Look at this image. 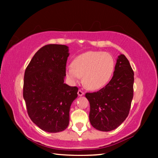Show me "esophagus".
Returning <instances> with one entry per match:
<instances>
[{"mask_svg": "<svg viewBox=\"0 0 158 158\" xmlns=\"http://www.w3.org/2000/svg\"><path fill=\"white\" fill-rule=\"evenodd\" d=\"M78 95L79 96H82V95H84V92L82 90H81V89H79V90H78Z\"/></svg>", "mask_w": 158, "mask_h": 158, "instance_id": "1", "label": "esophagus"}]
</instances>
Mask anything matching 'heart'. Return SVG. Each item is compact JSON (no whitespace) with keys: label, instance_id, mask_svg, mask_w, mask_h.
<instances>
[{"label":"heart","instance_id":"1","mask_svg":"<svg viewBox=\"0 0 158 158\" xmlns=\"http://www.w3.org/2000/svg\"><path fill=\"white\" fill-rule=\"evenodd\" d=\"M114 69V61L111 55L100 52H87L77 56L73 65L66 69L71 81L78 82L83 76L85 86L98 90L105 86L111 79Z\"/></svg>","mask_w":158,"mask_h":158}]
</instances>
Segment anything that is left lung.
<instances>
[{
    "label": "left lung",
    "instance_id": "1",
    "mask_svg": "<svg viewBox=\"0 0 158 158\" xmlns=\"http://www.w3.org/2000/svg\"><path fill=\"white\" fill-rule=\"evenodd\" d=\"M133 84L134 72L127 58L121 54L111 81L98 91L85 95L90 103L89 120L93 127L109 132L126 119L133 98Z\"/></svg>",
    "mask_w": 158,
    "mask_h": 158
}]
</instances>
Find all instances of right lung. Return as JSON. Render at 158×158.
Instances as JSON below:
<instances>
[{
    "label": "right lung",
    "instance_id": "add662e5",
    "mask_svg": "<svg viewBox=\"0 0 158 158\" xmlns=\"http://www.w3.org/2000/svg\"><path fill=\"white\" fill-rule=\"evenodd\" d=\"M68 47L47 44L34 55L24 73L23 97L29 117L48 132L65 130L78 88L64 84Z\"/></svg>",
    "mask_w": 158,
    "mask_h": 158
}]
</instances>
